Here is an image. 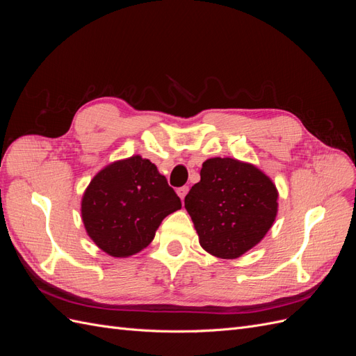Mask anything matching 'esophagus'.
Wrapping results in <instances>:
<instances>
[{
  "label": "esophagus",
  "instance_id": "obj_1",
  "mask_svg": "<svg viewBox=\"0 0 356 356\" xmlns=\"http://www.w3.org/2000/svg\"><path fill=\"white\" fill-rule=\"evenodd\" d=\"M177 193H178V196L181 197V200L184 202V199H186V196H187V193H188V187H187V186L179 187V188L177 190Z\"/></svg>",
  "mask_w": 356,
  "mask_h": 356
}]
</instances>
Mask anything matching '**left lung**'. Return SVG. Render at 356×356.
Wrapping results in <instances>:
<instances>
[{"instance_id":"8db88e82","label":"left lung","mask_w":356,"mask_h":356,"mask_svg":"<svg viewBox=\"0 0 356 356\" xmlns=\"http://www.w3.org/2000/svg\"><path fill=\"white\" fill-rule=\"evenodd\" d=\"M184 204L203 250L220 258H238L270 230L277 190L254 165L213 157L202 165L200 181Z\"/></svg>"}]
</instances>
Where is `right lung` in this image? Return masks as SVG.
Listing matches in <instances>:
<instances>
[{"label": "right lung", "instance_id": "1", "mask_svg": "<svg viewBox=\"0 0 356 356\" xmlns=\"http://www.w3.org/2000/svg\"><path fill=\"white\" fill-rule=\"evenodd\" d=\"M181 200L156 165L132 156L104 168L86 188L81 217L86 232L102 251L129 257L143 251Z\"/></svg>", "mask_w": 356, "mask_h": 356}]
</instances>
